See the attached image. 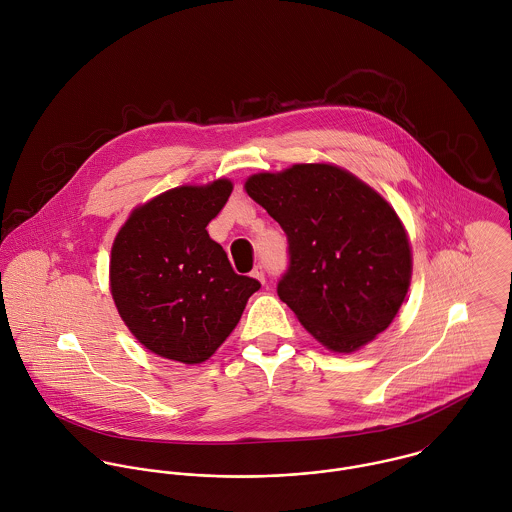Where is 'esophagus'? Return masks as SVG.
Here are the masks:
<instances>
[{"label":"esophagus","mask_w":512,"mask_h":512,"mask_svg":"<svg viewBox=\"0 0 512 512\" xmlns=\"http://www.w3.org/2000/svg\"><path fill=\"white\" fill-rule=\"evenodd\" d=\"M250 276H252V278H256L258 282H262V284H264V282H266V270H264V266H262V264L254 266V270L250 272Z\"/></svg>","instance_id":"obj_1"}]
</instances>
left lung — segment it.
<instances>
[{
  "instance_id": "8db88e82",
  "label": "left lung",
  "mask_w": 512,
  "mask_h": 512,
  "mask_svg": "<svg viewBox=\"0 0 512 512\" xmlns=\"http://www.w3.org/2000/svg\"><path fill=\"white\" fill-rule=\"evenodd\" d=\"M246 193L288 236L278 295L319 343L353 353L392 323L410 286L412 254L378 193L325 163L252 175Z\"/></svg>"
}]
</instances>
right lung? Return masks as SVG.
<instances>
[{
    "label": "right lung",
    "instance_id": "add662e5",
    "mask_svg": "<svg viewBox=\"0 0 512 512\" xmlns=\"http://www.w3.org/2000/svg\"><path fill=\"white\" fill-rule=\"evenodd\" d=\"M230 191L226 179L171 189L136 209L114 240L112 297L134 337L159 357L207 361L260 290L207 232Z\"/></svg>",
    "mask_w": 512,
    "mask_h": 512
}]
</instances>
